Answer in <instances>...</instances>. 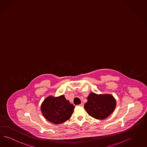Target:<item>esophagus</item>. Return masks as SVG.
<instances>
[{"label":"esophagus","mask_w":147,"mask_h":147,"mask_svg":"<svg viewBox=\"0 0 147 147\" xmlns=\"http://www.w3.org/2000/svg\"><path fill=\"white\" fill-rule=\"evenodd\" d=\"M79 106H80V107H84V104H83V103H81V104H80V105H79Z\"/></svg>","instance_id":"esophagus-1"}]
</instances>
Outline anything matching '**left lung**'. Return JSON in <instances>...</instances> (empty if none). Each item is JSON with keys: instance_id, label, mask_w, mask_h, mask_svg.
<instances>
[{"instance_id": "1", "label": "left lung", "mask_w": 147, "mask_h": 147, "mask_svg": "<svg viewBox=\"0 0 147 147\" xmlns=\"http://www.w3.org/2000/svg\"><path fill=\"white\" fill-rule=\"evenodd\" d=\"M116 100L110 94L90 93L84 109L90 116L96 119H104L109 116L116 109Z\"/></svg>"}]
</instances>
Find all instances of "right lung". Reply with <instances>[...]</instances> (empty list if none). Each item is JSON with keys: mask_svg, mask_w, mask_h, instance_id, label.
Returning a JSON list of instances; mask_svg holds the SVG:
<instances>
[{"mask_svg": "<svg viewBox=\"0 0 147 147\" xmlns=\"http://www.w3.org/2000/svg\"><path fill=\"white\" fill-rule=\"evenodd\" d=\"M75 107L67 100L64 95L47 96L40 105V111L48 121L55 124L68 121L73 114Z\"/></svg>", "mask_w": 147, "mask_h": 147, "instance_id": "obj_1", "label": "right lung"}]
</instances>
